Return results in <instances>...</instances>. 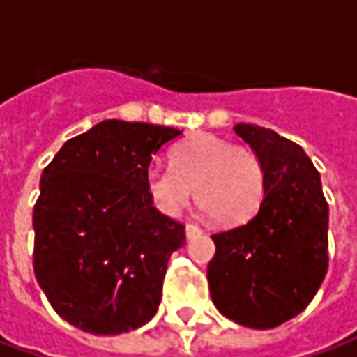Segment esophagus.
<instances>
[{
  "label": "esophagus",
  "instance_id": "obj_1",
  "mask_svg": "<svg viewBox=\"0 0 357 357\" xmlns=\"http://www.w3.org/2000/svg\"><path fill=\"white\" fill-rule=\"evenodd\" d=\"M202 233V229L199 227V225L195 224H187L185 225V237L187 239H195V237H199Z\"/></svg>",
  "mask_w": 357,
  "mask_h": 357
}]
</instances>
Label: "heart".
Segmentation results:
<instances>
[{"label":"heart","mask_w":357,"mask_h":357,"mask_svg":"<svg viewBox=\"0 0 357 357\" xmlns=\"http://www.w3.org/2000/svg\"><path fill=\"white\" fill-rule=\"evenodd\" d=\"M149 197L166 216H179L191 197L220 225H241L260 210L266 197V166L255 151L212 133H197L172 153V166L151 164Z\"/></svg>","instance_id":"heart-1"}]
</instances>
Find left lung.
<instances>
[{"label": "left lung", "instance_id": "1", "mask_svg": "<svg viewBox=\"0 0 357 357\" xmlns=\"http://www.w3.org/2000/svg\"><path fill=\"white\" fill-rule=\"evenodd\" d=\"M235 133L266 166V197L245 225L212 235L210 296L218 312L250 329H273L298 315L321 287L329 262V206L304 149L268 128Z\"/></svg>", "mask_w": 357, "mask_h": 357}]
</instances>
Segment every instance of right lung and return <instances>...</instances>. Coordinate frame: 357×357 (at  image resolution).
Instances as JSON below:
<instances>
[{
	"label": "right lung",
	"instance_id": "1",
	"mask_svg": "<svg viewBox=\"0 0 357 357\" xmlns=\"http://www.w3.org/2000/svg\"><path fill=\"white\" fill-rule=\"evenodd\" d=\"M181 135L168 126L102 120L68 139L40 179L34 273L53 310L91 335L153 319L185 225L153 206L145 174Z\"/></svg>",
	"mask_w": 357,
	"mask_h": 357
}]
</instances>
